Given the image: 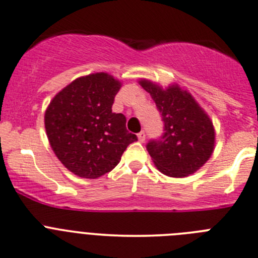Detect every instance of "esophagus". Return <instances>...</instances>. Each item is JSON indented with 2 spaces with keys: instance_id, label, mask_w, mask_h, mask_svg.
Masks as SVG:
<instances>
[{
  "instance_id": "1",
  "label": "esophagus",
  "mask_w": 258,
  "mask_h": 258,
  "mask_svg": "<svg viewBox=\"0 0 258 258\" xmlns=\"http://www.w3.org/2000/svg\"><path fill=\"white\" fill-rule=\"evenodd\" d=\"M137 137H138V141H140V142H145V141H146V134H145V132H140V134H138L137 135Z\"/></svg>"
}]
</instances>
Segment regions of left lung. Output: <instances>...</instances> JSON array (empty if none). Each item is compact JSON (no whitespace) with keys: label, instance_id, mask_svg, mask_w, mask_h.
<instances>
[{"label":"left lung","instance_id":"left-lung-1","mask_svg":"<svg viewBox=\"0 0 258 258\" xmlns=\"http://www.w3.org/2000/svg\"><path fill=\"white\" fill-rule=\"evenodd\" d=\"M140 85L150 93L164 122L163 136L147 145L154 165L168 177L193 174L214 152L213 121L191 94L177 84L163 89L158 84L141 79Z\"/></svg>","mask_w":258,"mask_h":258}]
</instances>
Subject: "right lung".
<instances>
[{
    "label": "right lung",
    "instance_id": "1",
    "mask_svg": "<svg viewBox=\"0 0 258 258\" xmlns=\"http://www.w3.org/2000/svg\"><path fill=\"white\" fill-rule=\"evenodd\" d=\"M121 83L107 73L80 77L59 91L45 110L51 150L65 168L81 178L96 179L112 170L137 136L126 117L112 112Z\"/></svg>",
    "mask_w": 258,
    "mask_h": 258
}]
</instances>
